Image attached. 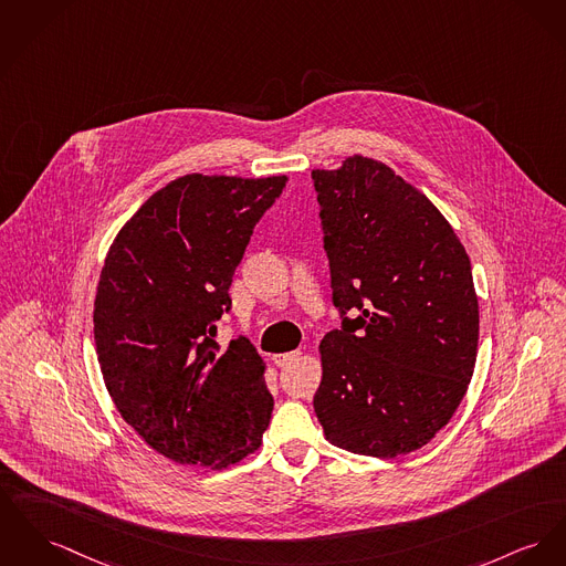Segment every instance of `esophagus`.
<instances>
[{
    "label": "esophagus",
    "instance_id": "obj_1",
    "mask_svg": "<svg viewBox=\"0 0 566 566\" xmlns=\"http://www.w3.org/2000/svg\"><path fill=\"white\" fill-rule=\"evenodd\" d=\"M301 358V352H285V354H276V356H272V360H274V365L276 367H285V365H292L294 360H298Z\"/></svg>",
    "mask_w": 566,
    "mask_h": 566
}]
</instances>
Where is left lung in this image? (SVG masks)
Returning <instances> with one entry per match:
<instances>
[{
  "label": "left lung",
  "instance_id": "left-lung-1",
  "mask_svg": "<svg viewBox=\"0 0 566 566\" xmlns=\"http://www.w3.org/2000/svg\"><path fill=\"white\" fill-rule=\"evenodd\" d=\"M340 331L319 343L313 399L331 444L397 457L449 424L474 374L479 296L444 214L386 163L313 169Z\"/></svg>",
  "mask_w": 566,
  "mask_h": 566
}]
</instances>
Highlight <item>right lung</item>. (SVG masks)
<instances>
[{
    "mask_svg": "<svg viewBox=\"0 0 566 566\" xmlns=\"http://www.w3.org/2000/svg\"><path fill=\"white\" fill-rule=\"evenodd\" d=\"M287 178L187 174L156 190L109 247L94 340L117 412L167 459L223 470L262 447L264 358L217 343L251 233Z\"/></svg>",
    "mask_w": 566,
    "mask_h": 566,
    "instance_id": "1",
    "label": "right lung"
}]
</instances>
